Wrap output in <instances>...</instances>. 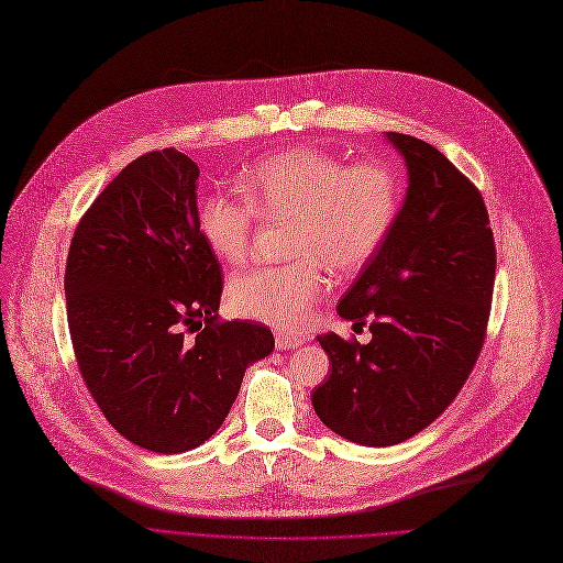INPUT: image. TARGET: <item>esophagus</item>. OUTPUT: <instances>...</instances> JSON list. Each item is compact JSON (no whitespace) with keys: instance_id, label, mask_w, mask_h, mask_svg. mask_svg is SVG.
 I'll return each instance as SVG.
<instances>
[{"instance_id":"1","label":"esophagus","mask_w":563,"mask_h":563,"mask_svg":"<svg viewBox=\"0 0 563 563\" xmlns=\"http://www.w3.org/2000/svg\"><path fill=\"white\" fill-rule=\"evenodd\" d=\"M302 341L300 336L296 334H289V332H276V347L278 350H291V347H298Z\"/></svg>"}]
</instances>
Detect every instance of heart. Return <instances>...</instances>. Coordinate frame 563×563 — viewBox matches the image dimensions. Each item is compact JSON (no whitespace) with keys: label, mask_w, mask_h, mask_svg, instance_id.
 <instances>
[{"label":"heart","mask_w":563,"mask_h":563,"mask_svg":"<svg viewBox=\"0 0 563 563\" xmlns=\"http://www.w3.org/2000/svg\"><path fill=\"white\" fill-rule=\"evenodd\" d=\"M244 199L201 197L197 231L222 263L240 265L251 249L255 213L291 220L289 255L296 261L255 267L229 285L240 317L296 330L308 323L328 291L323 267L354 274L379 251L399 211V179L384 164L345 166L323 150H285L244 170Z\"/></svg>","instance_id":"b5f03b06"}]
</instances>
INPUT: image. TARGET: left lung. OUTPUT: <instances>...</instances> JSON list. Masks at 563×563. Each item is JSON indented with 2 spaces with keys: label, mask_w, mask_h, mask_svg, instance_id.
<instances>
[{
  "label": "left lung",
  "mask_w": 563,
  "mask_h": 563,
  "mask_svg": "<svg viewBox=\"0 0 563 563\" xmlns=\"http://www.w3.org/2000/svg\"><path fill=\"white\" fill-rule=\"evenodd\" d=\"M384 136L404 159L406 195L336 305L341 319L368 323L373 339L319 334L332 371L312 393L321 422L362 446L413 438L453 401L483 347L496 274L478 188L427 141Z\"/></svg>",
  "instance_id": "8db88e82"
}]
</instances>
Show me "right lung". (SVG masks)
I'll return each instance as SVG.
<instances>
[{
  "mask_svg": "<svg viewBox=\"0 0 563 563\" xmlns=\"http://www.w3.org/2000/svg\"><path fill=\"white\" fill-rule=\"evenodd\" d=\"M197 179L173 147L125 166L82 216L65 272L80 375L108 422L155 453L207 442L246 368L274 352L269 328L218 321L222 267L197 231Z\"/></svg>",
  "mask_w": 563,
  "mask_h": 563,
  "instance_id": "1",
  "label": "right lung"
}]
</instances>
